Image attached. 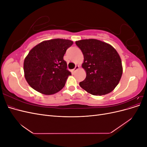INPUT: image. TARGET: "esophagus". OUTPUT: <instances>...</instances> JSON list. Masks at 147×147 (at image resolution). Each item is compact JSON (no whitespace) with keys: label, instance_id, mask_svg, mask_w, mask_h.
Masks as SVG:
<instances>
[{"label":"esophagus","instance_id":"esophagus-1","mask_svg":"<svg viewBox=\"0 0 147 147\" xmlns=\"http://www.w3.org/2000/svg\"><path fill=\"white\" fill-rule=\"evenodd\" d=\"M79 69H80V66L79 65H76V66H75V67L74 69V72H75V71L78 70Z\"/></svg>","mask_w":147,"mask_h":147}]
</instances>
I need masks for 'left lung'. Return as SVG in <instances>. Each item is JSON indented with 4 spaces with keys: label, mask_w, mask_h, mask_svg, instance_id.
Returning <instances> with one entry per match:
<instances>
[{
    "label": "left lung",
    "mask_w": 147,
    "mask_h": 147,
    "mask_svg": "<svg viewBox=\"0 0 147 147\" xmlns=\"http://www.w3.org/2000/svg\"><path fill=\"white\" fill-rule=\"evenodd\" d=\"M75 43L83 54L82 66L86 74L80 86L94 96L113 91L123 74L121 59L117 50L110 44L97 39H83Z\"/></svg>",
    "instance_id": "8db88e82"
}]
</instances>
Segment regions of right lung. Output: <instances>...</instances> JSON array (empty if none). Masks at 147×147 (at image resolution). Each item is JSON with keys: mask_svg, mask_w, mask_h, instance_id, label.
Masks as SVG:
<instances>
[{"mask_svg": "<svg viewBox=\"0 0 147 147\" xmlns=\"http://www.w3.org/2000/svg\"><path fill=\"white\" fill-rule=\"evenodd\" d=\"M73 41L55 38L43 41L31 49L24 61V77L34 90L51 95L65 85L71 72L63 57Z\"/></svg>", "mask_w": 147, "mask_h": 147, "instance_id": "obj_1", "label": "right lung"}]
</instances>
